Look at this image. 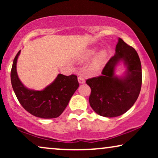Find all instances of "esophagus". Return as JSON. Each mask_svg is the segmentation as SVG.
Segmentation results:
<instances>
[{
	"instance_id": "esophagus-1",
	"label": "esophagus",
	"mask_w": 158,
	"mask_h": 158,
	"mask_svg": "<svg viewBox=\"0 0 158 158\" xmlns=\"http://www.w3.org/2000/svg\"><path fill=\"white\" fill-rule=\"evenodd\" d=\"M77 80H78L79 83H81V84L85 83V78H84V77L83 76V75H79V76L77 77Z\"/></svg>"
}]
</instances>
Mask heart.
Masks as SVG:
<instances>
[{"label": "heart", "mask_w": 158, "mask_h": 158, "mask_svg": "<svg viewBox=\"0 0 158 158\" xmlns=\"http://www.w3.org/2000/svg\"><path fill=\"white\" fill-rule=\"evenodd\" d=\"M96 48L89 49L85 52L82 57V60L85 61L91 57L96 53ZM108 57V52L106 49H101L93 57L89 64V70L92 73H98L105 66Z\"/></svg>", "instance_id": "1"}]
</instances>
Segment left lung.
<instances>
[{"mask_svg":"<svg viewBox=\"0 0 158 158\" xmlns=\"http://www.w3.org/2000/svg\"><path fill=\"white\" fill-rule=\"evenodd\" d=\"M116 52L102 71V75L88 79L91 94L89 103L94 111L104 117L122 115L131 108L142 86V66L139 55L122 39L118 40ZM123 62L126 71L118 77L116 66Z\"/></svg>","mask_w":158,"mask_h":158,"instance_id":"obj_1","label":"left lung"}]
</instances>
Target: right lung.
<instances>
[{"mask_svg": "<svg viewBox=\"0 0 158 158\" xmlns=\"http://www.w3.org/2000/svg\"><path fill=\"white\" fill-rule=\"evenodd\" d=\"M19 51L13 62L10 81L19 103L32 115L42 118H57L68 106L71 97L79 87L76 75L58 74L52 83L42 90L26 87L17 74V60Z\"/></svg>", "mask_w": 158, "mask_h": 158, "instance_id": "1", "label": "right lung"}]
</instances>
